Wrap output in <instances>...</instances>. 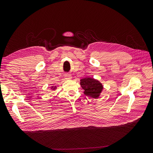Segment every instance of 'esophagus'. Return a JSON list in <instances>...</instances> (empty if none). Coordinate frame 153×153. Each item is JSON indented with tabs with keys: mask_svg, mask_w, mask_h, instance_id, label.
Instances as JSON below:
<instances>
[{
	"mask_svg": "<svg viewBox=\"0 0 153 153\" xmlns=\"http://www.w3.org/2000/svg\"><path fill=\"white\" fill-rule=\"evenodd\" d=\"M64 78H65L66 80H70L71 79L72 76L70 75H69V74H66V75H65V77Z\"/></svg>",
	"mask_w": 153,
	"mask_h": 153,
	"instance_id": "esophagus-1",
	"label": "esophagus"
}]
</instances>
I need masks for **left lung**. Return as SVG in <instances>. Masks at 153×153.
<instances>
[{
  "mask_svg": "<svg viewBox=\"0 0 153 153\" xmlns=\"http://www.w3.org/2000/svg\"><path fill=\"white\" fill-rule=\"evenodd\" d=\"M80 81V84L84 90V94L85 96L96 99L100 98L103 89V85L99 80L92 77L86 76Z\"/></svg>",
  "mask_w": 153,
  "mask_h": 153,
  "instance_id": "obj_1",
  "label": "left lung"
}]
</instances>
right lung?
Segmentation results:
<instances>
[{"instance_id":"add662e5","label":"right lung","mask_w":153,"mask_h":153,"mask_svg":"<svg viewBox=\"0 0 153 153\" xmlns=\"http://www.w3.org/2000/svg\"><path fill=\"white\" fill-rule=\"evenodd\" d=\"M50 89H51V90H55V89H57V87L56 86H52L50 87Z\"/></svg>"}]
</instances>
